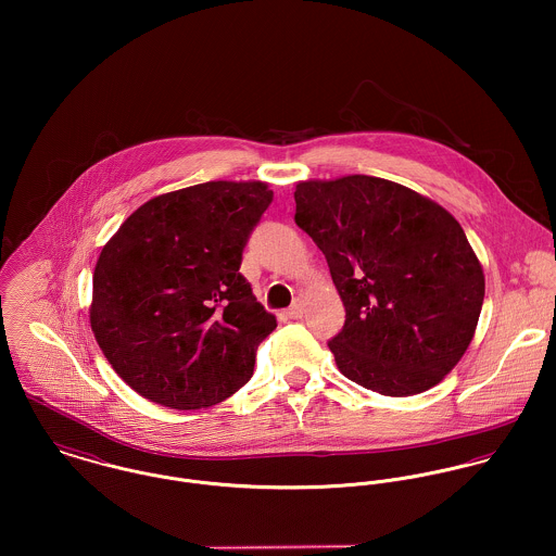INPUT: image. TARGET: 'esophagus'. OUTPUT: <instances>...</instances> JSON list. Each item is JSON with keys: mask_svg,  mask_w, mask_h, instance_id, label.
<instances>
[{"mask_svg": "<svg viewBox=\"0 0 556 556\" xmlns=\"http://www.w3.org/2000/svg\"><path fill=\"white\" fill-rule=\"evenodd\" d=\"M285 315H287V318H293V320H295V318L304 317V304H302V302L293 304Z\"/></svg>", "mask_w": 556, "mask_h": 556, "instance_id": "1", "label": "esophagus"}]
</instances>
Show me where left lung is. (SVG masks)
I'll list each match as a JSON object with an SVG mask.
<instances>
[{
	"label": "left lung",
	"mask_w": 556,
	"mask_h": 556,
	"mask_svg": "<svg viewBox=\"0 0 556 556\" xmlns=\"http://www.w3.org/2000/svg\"><path fill=\"white\" fill-rule=\"evenodd\" d=\"M295 205L346 311L329 340L338 370L383 396L441 383L476 336L485 291L460 223L432 199L370 175L298 181Z\"/></svg>",
	"instance_id": "left-lung-1"
}]
</instances>
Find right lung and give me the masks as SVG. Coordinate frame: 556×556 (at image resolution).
Listing matches in <instances>:
<instances>
[{"label": "right lung", "mask_w": 556, "mask_h": 556, "mask_svg": "<svg viewBox=\"0 0 556 556\" xmlns=\"http://www.w3.org/2000/svg\"><path fill=\"white\" fill-rule=\"evenodd\" d=\"M265 181H205L135 210L102 245L89 323L113 370L139 396L194 410L254 372L276 329L239 274L250 231L269 207Z\"/></svg>", "instance_id": "right-lung-1"}]
</instances>
